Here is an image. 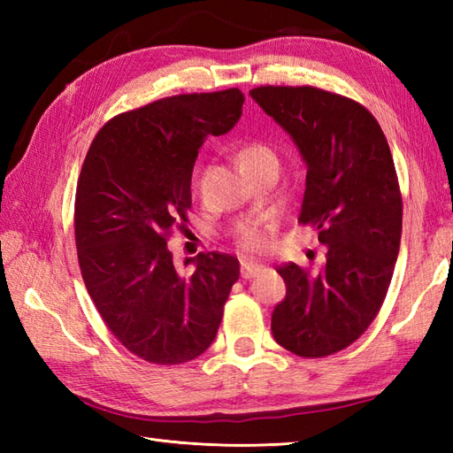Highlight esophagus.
Wrapping results in <instances>:
<instances>
[{"label":"esophagus","mask_w":453,"mask_h":453,"mask_svg":"<svg viewBox=\"0 0 453 453\" xmlns=\"http://www.w3.org/2000/svg\"><path fill=\"white\" fill-rule=\"evenodd\" d=\"M263 271V265H257V263H242V276L245 280H251L258 273Z\"/></svg>","instance_id":"obj_1"}]
</instances>
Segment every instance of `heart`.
<instances>
[{
	"label": "heart",
	"instance_id": "b5f03b06",
	"mask_svg": "<svg viewBox=\"0 0 453 453\" xmlns=\"http://www.w3.org/2000/svg\"><path fill=\"white\" fill-rule=\"evenodd\" d=\"M273 159H276L273 150L263 146V143H249V146H245L242 151H239V165H242V169L257 165V163H263V161H273ZM237 245L247 253H255L258 249H263L265 234L253 226H245L237 232Z\"/></svg>",
	"mask_w": 453,
	"mask_h": 453
}]
</instances>
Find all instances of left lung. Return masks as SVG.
I'll list each match as a JSON object with an SVG mask.
<instances>
[{
    "label": "left lung",
    "instance_id": "obj_1",
    "mask_svg": "<svg viewBox=\"0 0 453 453\" xmlns=\"http://www.w3.org/2000/svg\"><path fill=\"white\" fill-rule=\"evenodd\" d=\"M249 95L300 151V221L326 247L319 273L278 268L286 297L273 311V336L297 356L321 358L358 339L386 300L403 224L395 165L378 120L358 103L315 88L268 85Z\"/></svg>",
    "mask_w": 453,
    "mask_h": 453
}]
</instances>
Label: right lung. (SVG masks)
<instances>
[{"label": "right lung", "instance_id": "obj_1", "mask_svg": "<svg viewBox=\"0 0 453 453\" xmlns=\"http://www.w3.org/2000/svg\"><path fill=\"white\" fill-rule=\"evenodd\" d=\"M243 93L226 89L150 103L95 136L75 192V245L91 300L122 346L169 365L214 342L239 278L232 255L198 253L182 276L167 235L187 221L190 179L208 136L232 130Z\"/></svg>", "mask_w": 453, "mask_h": 453}]
</instances>
